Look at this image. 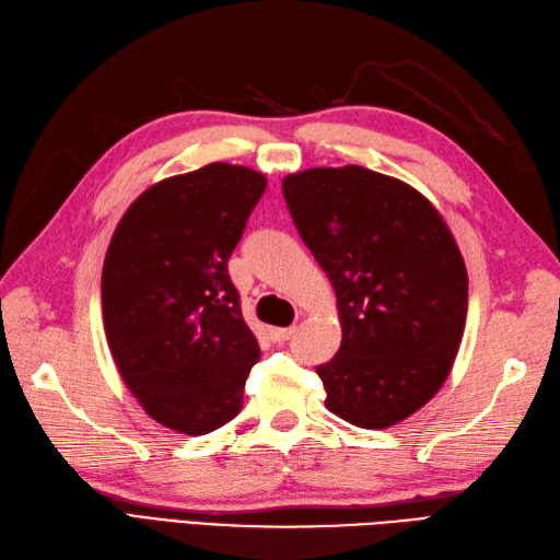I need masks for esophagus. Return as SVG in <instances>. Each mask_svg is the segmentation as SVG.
Listing matches in <instances>:
<instances>
[{
  "label": "esophagus",
  "instance_id": "obj_1",
  "mask_svg": "<svg viewBox=\"0 0 560 560\" xmlns=\"http://www.w3.org/2000/svg\"><path fill=\"white\" fill-rule=\"evenodd\" d=\"M269 335H272L277 345H283V341H288L295 335V328H272V330H269Z\"/></svg>",
  "mask_w": 560,
  "mask_h": 560
}]
</instances>
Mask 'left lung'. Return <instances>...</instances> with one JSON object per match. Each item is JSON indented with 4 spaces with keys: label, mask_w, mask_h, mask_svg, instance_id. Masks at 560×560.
Segmentation results:
<instances>
[{
    "label": "left lung",
    "mask_w": 560,
    "mask_h": 560,
    "mask_svg": "<svg viewBox=\"0 0 560 560\" xmlns=\"http://www.w3.org/2000/svg\"><path fill=\"white\" fill-rule=\"evenodd\" d=\"M293 223L328 275L341 345L316 372L326 407L358 428L409 419L446 382L467 316V269L442 213L360 165L283 178Z\"/></svg>",
    "instance_id": "obj_1"
}]
</instances>
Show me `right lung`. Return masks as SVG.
Here are the masks:
<instances>
[{"label": "right lung", "instance_id": "1", "mask_svg": "<svg viewBox=\"0 0 560 560\" xmlns=\"http://www.w3.org/2000/svg\"><path fill=\"white\" fill-rule=\"evenodd\" d=\"M265 174L211 162L143 190L102 267L104 332L120 378L153 421L207 435L237 417L260 347L228 260Z\"/></svg>", "mask_w": 560, "mask_h": 560}]
</instances>
